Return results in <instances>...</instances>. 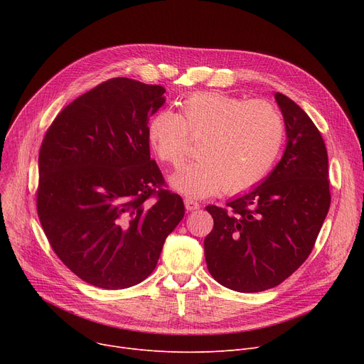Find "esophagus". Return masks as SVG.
<instances>
[{
  "label": "esophagus",
  "mask_w": 364,
  "mask_h": 364,
  "mask_svg": "<svg viewBox=\"0 0 364 364\" xmlns=\"http://www.w3.org/2000/svg\"><path fill=\"white\" fill-rule=\"evenodd\" d=\"M184 206H186L187 211H196V209H199L200 205H199L196 200H193V199L186 198V199H184Z\"/></svg>",
  "instance_id": "1"
}]
</instances>
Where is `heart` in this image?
Wrapping results in <instances>:
<instances>
[{"instance_id":"obj_1","label":"heart","mask_w":364,"mask_h":364,"mask_svg":"<svg viewBox=\"0 0 364 364\" xmlns=\"http://www.w3.org/2000/svg\"><path fill=\"white\" fill-rule=\"evenodd\" d=\"M181 113L161 110L147 124V143L161 162L178 165L188 137L199 139L198 161L178 168L171 187L190 198L240 193L262 181L274 166L284 140V122L265 102H246L224 92L188 95Z\"/></svg>"}]
</instances>
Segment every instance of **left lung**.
Returning <instances> with one entry per match:
<instances>
[{"label": "left lung", "mask_w": 364, "mask_h": 364, "mask_svg": "<svg viewBox=\"0 0 364 364\" xmlns=\"http://www.w3.org/2000/svg\"><path fill=\"white\" fill-rule=\"evenodd\" d=\"M286 147L258 186L206 206L214 218L205 237L211 276L228 289L261 292L288 279L309 258L331 206L328 151L314 122L295 102L274 94Z\"/></svg>", "instance_id": "left-lung-1"}]
</instances>
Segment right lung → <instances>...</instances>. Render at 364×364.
<instances>
[{
    "label": "right lung",
    "instance_id": "1",
    "mask_svg": "<svg viewBox=\"0 0 364 364\" xmlns=\"http://www.w3.org/2000/svg\"><path fill=\"white\" fill-rule=\"evenodd\" d=\"M164 92L109 80L68 105L43 140L38 217L57 257L97 288L125 289L150 276L184 217L183 199L162 188L147 143Z\"/></svg>",
    "mask_w": 364,
    "mask_h": 364
}]
</instances>
